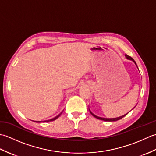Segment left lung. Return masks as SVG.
Instances as JSON below:
<instances>
[{
    "instance_id": "1",
    "label": "left lung",
    "mask_w": 156,
    "mask_h": 156,
    "mask_svg": "<svg viewBox=\"0 0 156 156\" xmlns=\"http://www.w3.org/2000/svg\"><path fill=\"white\" fill-rule=\"evenodd\" d=\"M125 58H127V59H129V60H131V61H133L134 63H135V64L136 65V66L137 67V64H136V62H135V60L134 59L132 58L131 57H130V56H129V55H125ZM89 111H90V114L93 116V117H94L95 118H97V119H100V120H102V121H110V122H112V121H118V120H120V119H121L122 117H124L125 116L127 115V114H125V115H124L123 116H121V117H117V118H112V119H107V118H102V117H98V116H97V115H95L94 113H92V112H91V111L90 110V108H89Z\"/></svg>"
}]
</instances>
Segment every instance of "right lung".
<instances>
[{
  "instance_id": "obj_1",
  "label": "right lung",
  "mask_w": 156,
  "mask_h": 156,
  "mask_svg": "<svg viewBox=\"0 0 156 156\" xmlns=\"http://www.w3.org/2000/svg\"><path fill=\"white\" fill-rule=\"evenodd\" d=\"M59 115L57 116V117H55L54 119H51V120H49V121H54V120H55V119H58V117H59Z\"/></svg>"
}]
</instances>
